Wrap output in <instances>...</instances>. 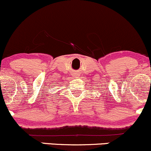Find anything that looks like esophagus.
<instances>
[{
    "mask_svg": "<svg viewBox=\"0 0 151 151\" xmlns=\"http://www.w3.org/2000/svg\"><path fill=\"white\" fill-rule=\"evenodd\" d=\"M77 76H78V74H76V73H75V74H74V77H77Z\"/></svg>",
    "mask_w": 151,
    "mask_h": 151,
    "instance_id": "obj_1",
    "label": "esophagus"
}]
</instances>
